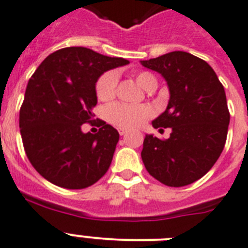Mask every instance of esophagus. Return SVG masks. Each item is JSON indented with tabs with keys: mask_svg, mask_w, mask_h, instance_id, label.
Segmentation results:
<instances>
[{
	"mask_svg": "<svg viewBox=\"0 0 248 248\" xmlns=\"http://www.w3.org/2000/svg\"><path fill=\"white\" fill-rule=\"evenodd\" d=\"M118 132H119L120 136H125L126 133H128V130H126L125 128H119L118 129Z\"/></svg>",
	"mask_w": 248,
	"mask_h": 248,
	"instance_id": "obj_1",
	"label": "esophagus"
}]
</instances>
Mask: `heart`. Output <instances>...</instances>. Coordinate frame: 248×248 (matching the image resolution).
Wrapping results in <instances>:
<instances>
[{"mask_svg": "<svg viewBox=\"0 0 248 248\" xmlns=\"http://www.w3.org/2000/svg\"><path fill=\"white\" fill-rule=\"evenodd\" d=\"M136 81L142 89L157 87V78L151 72L139 71L134 75ZM119 82V76L115 72H106L96 82V96L101 101H110L115 97ZM153 111L148 105H130L124 102H115L106 109V118L111 124L120 128H137L152 116Z\"/></svg>", "mask_w": 248, "mask_h": 248, "instance_id": "obj_1", "label": "heart"}]
</instances>
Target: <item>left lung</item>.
Masks as SVG:
<instances>
[{
  "label": "left lung",
  "mask_w": 248,
  "mask_h": 248,
  "mask_svg": "<svg viewBox=\"0 0 248 248\" xmlns=\"http://www.w3.org/2000/svg\"><path fill=\"white\" fill-rule=\"evenodd\" d=\"M140 63L161 73L170 89L167 109L152 125L172 129L169 139L147 134L143 163L163 185H190L212 169L226 144L230 110L224 87L212 67L190 53L171 52Z\"/></svg>",
  "instance_id": "1"
}]
</instances>
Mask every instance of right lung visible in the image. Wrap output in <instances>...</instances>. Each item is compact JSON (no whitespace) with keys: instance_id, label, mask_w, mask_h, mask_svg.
Instances as JSON below:
<instances>
[{"instance_id":"add662e5","label":"right lung","mask_w":248,"mask_h":248,"mask_svg":"<svg viewBox=\"0 0 248 248\" xmlns=\"http://www.w3.org/2000/svg\"><path fill=\"white\" fill-rule=\"evenodd\" d=\"M128 63L69 46L49 54L29 79L18 125L29 161L49 183L85 189L109 170L119 133L93 119L95 85L104 72ZM86 122L99 132L85 135L80 128Z\"/></svg>"}]
</instances>
